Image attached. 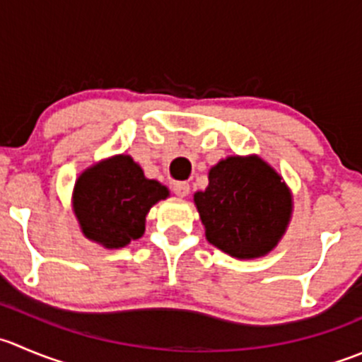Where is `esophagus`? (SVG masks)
Instances as JSON below:
<instances>
[{
	"label": "esophagus",
	"mask_w": 362,
	"mask_h": 362,
	"mask_svg": "<svg viewBox=\"0 0 362 362\" xmlns=\"http://www.w3.org/2000/svg\"><path fill=\"white\" fill-rule=\"evenodd\" d=\"M191 191V185L187 182H175L173 184V192L178 196V198H185Z\"/></svg>",
	"instance_id": "1"
}]
</instances>
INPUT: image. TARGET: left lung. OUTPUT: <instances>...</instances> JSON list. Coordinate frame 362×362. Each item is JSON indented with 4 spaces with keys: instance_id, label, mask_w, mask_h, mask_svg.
Segmentation results:
<instances>
[{
    "instance_id": "1",
    "label": "left lung",
    "mask_w": 362,
    "mask_h": 362,
    "mask_svg": "<svg viewBox=\"0 0 362 362\" xmlns=\"http://www.w3.org/2000/svg\"><path fill=\"white\" fill-rule=\"evenodd\" d=\"M206 240L238 259L269 255L288 230L293 196L281 175L252 156H228L192 196Z\"/></svg>"
}]
</instances>
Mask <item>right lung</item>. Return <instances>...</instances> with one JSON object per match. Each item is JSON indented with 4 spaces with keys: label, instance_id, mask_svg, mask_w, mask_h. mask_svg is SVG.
I'll use <instances>...</instances> for the list:
<instances>
[{
    "label": "right lung",
    "instance_id": "1",
    "mask_svg": "<svg viewBox=\"0 0 362 362\" xmlns=\"http://www.w3.org/2000/svg\"><path fill=\"white\" fill-rule=\"evenodd\" d=\"M168 196L166 185L146 178L131 156L118 153L77 177L72 210L88 240L120 249L145 233L150 209Z\"/></svg>",
    "mask_w": 362,
    "mask_h": 362
}]
</instances>
